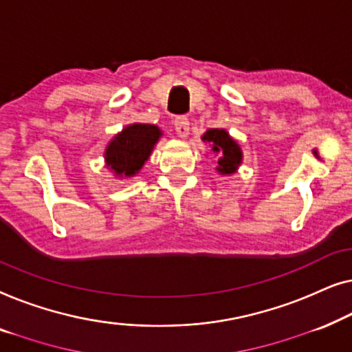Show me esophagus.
<instances>
[{"instance_id": "1", "label": "esophagus", "mask_w": 352, "mask_h": 352, "mask_svg": "<svg viewBox=\"0 0 352 352\" xmlns=\"http://www.w3.org/2000/svg\"><path fill=\"white\" fill-rule=\"evenodd\" d=\"M174 127H175L177 135L182 137V138L188 137V133H190V121H188L186 116H178V118H175Z\"/></svg>"}]
</instances>
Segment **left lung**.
<instances>
[{"mask_svg":"<svg viewBox=\"0 0 352 352\" xmlns=\"http://www.w3.org/2000/svg\"><path fill=\"white\" fill-rule=\"evenodd\" d=\"M202 140L212 143V150L219 153V167L217 170L220 174H232L237 169V166L241 164L242 153L237 143L228 135V132L223 129H209L202 137Z\"/></svg>","mask_w":352,"mask_h":352,"instance_id":"1","label":"left lung"}]
</instances>
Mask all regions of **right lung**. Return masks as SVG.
<instances>
[{"instance_id": "1", "label": "right lung", "mask_w": 352, "mask_h": 352, "mask_svg": "<svg viewBox=\"0 0 352 352\" xmlns=\"http://www.w3.org/2000/svg\"><path fill=\"white\" fill-rule=\"evenodd\" d=\"M161 135V131L151 124H132L118 133L107 148L105 160L116 175H135Z\"/></svg>"}]
</instances>
